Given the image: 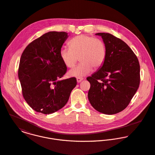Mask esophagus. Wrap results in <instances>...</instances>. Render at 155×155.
I'll list each match as a JSON object with an SVG mask.
<instances>
[{
    "label": "esophagus",
    "mask_w": 155,
    "mask_h": 155,
    "mask_svg": "<svg viewBox=\"0 0 155 155\" xmlns=\"http://www.w3.org/2000/svg\"><path fill=\"white\" fill-rule=\"evenodd\" d=\"M76 80H77V82L78 83H79V82H81L83 80V78H77Z\"/></svg>",
    "instance_id": "1"
}]
</instances>
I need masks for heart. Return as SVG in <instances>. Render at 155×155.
Returning a JSON list of instances; mask_svg holds the SVG:
<instances>
[{
    "label": "heart",
    "mask_w": 155,
    "mask_h": 155,
    "mask_svg": "<svg viewBox=\"0 0 155 155\" xmlns=\"http://www.w3.org/2000/svg\"><path fill=\"white\" fill-rule=\"evenodd\" d=\"M70 48H62L60 50V57L63 63L68 68L78 66L68 72L71 77L82 78L94 70L99 69L106 57V48L103 40L87 35H80L69 41Z\"/></svg>",
    "instance_id": "obj_1"
}]
</instances>
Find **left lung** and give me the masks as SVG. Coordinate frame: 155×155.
I'll use <instances>...</instances> for the list:
<instances>
[{"label": "left lung", "mask_w": 155, "mask_h": 155, "mask_svg": "<svg viewBox=\"0 0 155 155\" xmlns=\"http://www.w3.org/2000/svg\"><path fill=\"white\" fill-rule=\"evenodd\" d=\"M96 35L103 39L106 57L99 70L87 78L91 85L88 97L96 110L112 115L124 110L136 93L140 82V66L125 42L109 33Z\"/></svg>", "instance_id": "obj_1"}]
</instances>
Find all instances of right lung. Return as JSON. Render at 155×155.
<instances>
[{"label":"right lung","mask_w":155,"mask_h":155,"mask_svg":"<svg viewBox=\"0 0 155 155\" xmlns=\"http://www.w3.org/2000/svg\"><path fill=\"white\" fill-rule=\"evenodd\" d=\"M68 37L65 32L46 33L29 44L21 56L18 76L22 94L38 112L49 114L61 109L76 86L75 78L59 80L67 71L59 52Z\"/></svg>","instance_id":"obj_1"}]
</instances>
